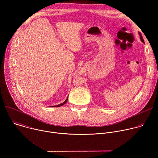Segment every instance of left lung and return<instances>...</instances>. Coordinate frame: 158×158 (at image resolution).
Here are the masks:
<instances>
[{
	"label": "left lung",
	"mask_w": 158,
	"mask_h": 158,
	"mask_svg": "<svg viewBox=\"0 0 158 158\" xmlns=\"http://www.w3.org/2000/svg\"><path fill=\"white\" fill-rule=\"evenodd\" d=\"M139 35H140V39H141V40L143 42V43H144V39H143V37L141 36V34H140V33H139Z\"/></svg>",
	"instance_id": "obj_1"
}]
</instances>
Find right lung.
Segmentation results:
<instances>
[{"mask_svg": "<svg viewBox=\"0 0 158 158\" xmlns=\"http://www.w3.org/2000/svg\"><path fill=\"white\" fill-rule=\"evenodd\" d=\"M67 99H68V97L67 98V99L65 100V101H64V102H62V103H61V104H60L56 105V106H50L49 107H60V106H61L64 105V104H65V103L67 102Z\"/></svg>", "mask_w": 158, "mask_h": 158, "instance_id": "add662e5", "label": "right lung"}]
</instances>
